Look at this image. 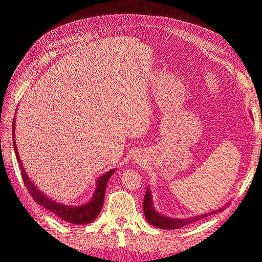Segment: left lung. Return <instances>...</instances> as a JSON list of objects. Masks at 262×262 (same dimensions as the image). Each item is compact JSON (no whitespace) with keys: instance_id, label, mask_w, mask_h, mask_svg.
<instances>
[{"instance_id":"8db88e82","label":"left lung","mask_w":262,"mask_h":262,"mask_svg":"<svg viewBox=\"0 0 262 262\" xmlns=\"http://www.w3.org/2000/svg\"><path fill=\"white\" fill-rule=\"evenodd\" d=\"M226 207L220 208L216 211H212L210 213H205L202 214V215H198L194 217H189V219H170L167 216H164L162 214L155 211L153 208V202H152V196H150V191L149 188L146 189L145 191V196H144V201H143V210H144V215L146 221L149 224L154 225L155 227L158 228H163V229H176L180 228L182 226H186L190 223H193V222L199 221L201 219L207 217L209 215H212V214L219 213L221 211H223Z\"/></svg>"}]
</instances>
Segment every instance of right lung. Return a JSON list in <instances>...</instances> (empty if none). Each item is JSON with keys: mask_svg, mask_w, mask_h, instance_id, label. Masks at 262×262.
<instances>
[{"mask_svg": "<svg viewBox=\"0 0 262 262\" xmlns=\"http://www.w3.org/2000/svg\"><path fill=\"white\" fill-rule=\"evenodd\" d=\"M14 129H15V119L13 121V140L15 138ZM14 149L20 167L21 178L24 180V184H25L26 188L28 189V192L30 193L31 196H33L35 202L42 205L43 208L48 209L50 212L54 213L55 215H58V217L62 219L63 221L69 222V223H72V224H76V225L89 224L98 216V214L102 208V203H104V196H105L107 182L110 176L115 172V169L106 172L105 175H102L101 177L98 178L97 187L94 192V196L89 203L80 205V207H68V205H63L52 201V199H49V198L46 196L41 191H39L37 187L30 181L27 173L25 172V169L23 167L19 155L17 153V147H16V143H15V140H14Z\"/></svg>", "mask_w": 262, "mask_h": 262, "instance_id": "obj_1", "label": "right lung"}]
</instances>
